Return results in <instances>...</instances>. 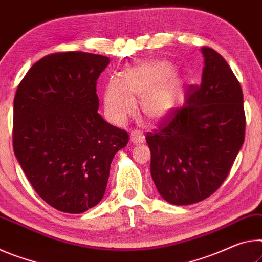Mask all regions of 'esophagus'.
<instances>
[{"instance_id": "esophagus-1", "label": "esophagus", "mask_w": 262, "mask_h": 262, "mask_svg": "<svg viewBox=\"0 0 262 262\" xmlns=\"http://www.w3.org/2000/svg\"><path fill=\"white\" fill-rule=\"evenodd\" d=\"M131 140H132V143H135V144H140V143H144L145 137L141 135L140 131H134L131 134Z\"/></svg>"}]
</instances>
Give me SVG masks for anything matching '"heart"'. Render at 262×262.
I'll use <instances>...</instances> for the list:
<instances>
[{"label": "heart", "instance_id": "b5f03b06", "mask_svg": "<svg viewBox=\"0 0 262 262\" xmlns=\"http://www.w3.org/2000/svg\"><path fill=\"white\" fill-rule=\"evenodd\" d=\"M182 80L173 74V66L164 60H148L128 66L121 81L110 80L104 89L103 104L109 121L122 125L136 111L140 98L141 113L148 119H160L169 113Z\"/></svg>", "mask_w": 262, "mask_h": 262}]
</instances>
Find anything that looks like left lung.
<instances>
[{
  "instance_id": "8db88e82",
  "label": "left lung",
  "mask_w": 262,
  "mask_h": 262,
  "mask_svg": "<svg viewBox=\"0 0 262 262\" xmlns=\"http://www.w3.org/2000/svg\"><path fill=\"white\" fill-rule=\"evenodd\" d=\"M201 84H191L186 102L169 110L146 134L151 175L158 191L175 205L212 195L230 173L245 139L246 117L239 81L225 59L202 47Z\"/></svg>"
}]
</instances>
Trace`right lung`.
<instances>
[{
    "label": "right lung",
    "mask_w": 262,
    "mask_h": 262,
    "mask_svg": "<svg viewBox=\"0 0 262 262\" xmlns=\"http://www.w3.org/2000/svg\"><path fill=\"white\" fill-rule=\"evenodd\" d=\"M109 58L81 51L45 55L20 81L12 146L33 189L51 207L81 213L104 195L125 130L97 113L96 83Z\"/></svg>",
    "instance_id": "obj_1"
}]
</instances>
